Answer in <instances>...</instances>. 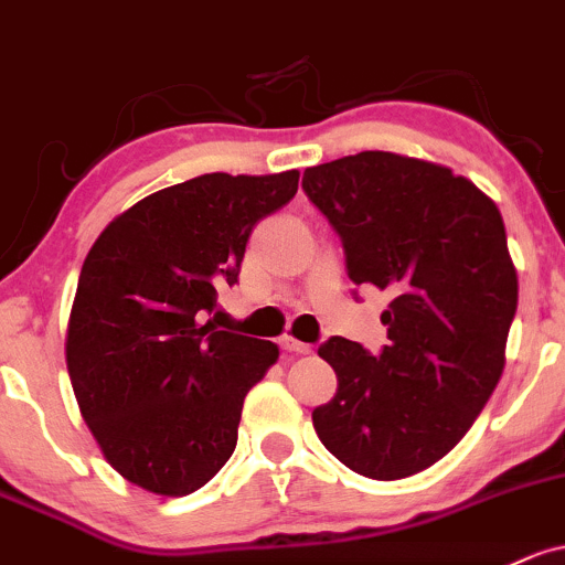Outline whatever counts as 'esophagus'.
Returning <instances> with one entry per match:
<instances>
[{"label": "esophagus", "instance_id": "1", "mask_svg": "<svg viewBox=\"0 0 565 565\" xmlns=\"http://www.w3.org/2000/svg\"><path fill=\"white\" fill-rule=\"evenodd\" d=\"M280 348L288 350V353H296V355L312 353V348H309V344L299 342V339H294V337H288V333H285V337L280 339Z\"/></svg>", "mask_w": 565, "mask_h": 565}]
</instances>
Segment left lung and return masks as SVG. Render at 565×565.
Masks as SVG:
<instances>
[{
	"label": "left lung",
	"mask_w": 565,
	"mask_h": 565,
	"mask_svg": "<svg viewBox=\"0 0 565 565\" xmlns=\"http://www.w3.org/2000/svg\"><path fill=\"white\" fill-rule=\"evenodd\" d=\"M301 185L342 236L350 280L391 294L380 355L320 344L337 393L312 426L355 475L412 477L463 439L501 380L518 309L501 212L450 167L385 150L309 167Z\"/></svg>",
	"instance_id": "obj_1"
}]
</instances>
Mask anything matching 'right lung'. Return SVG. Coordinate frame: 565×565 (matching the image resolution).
Wrapping results in <instances>:
<instances>
[{"label": "right lung", "mask_w": 565, "mask_h": 565, "mask_svg": "<svg viewBox=\"0 0 565 565\" xmlns=\"http://www.w3.org/2000/svg\"><path fill=\"white\" fill-rule=\"evenodd\" d=\"M296 191L299 169L161 188L113 217L83 260L66 369L102 455L137 488L188 495L232 458L247 391L280 348L204 318L256 223Z\"/></svg>", "instance_id": "1"}]
</instances>
